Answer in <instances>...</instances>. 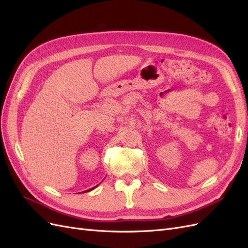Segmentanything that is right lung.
<instances>
[{
    "label": "right lung",
    "instance_id": "add662e5",
    "mask_svg": "<svg viewBox=\"0 0 248 248\" xmlns=\"http://www.w3.org/2000/svg\"><path fill=\"white\" fill-rule=\"evenodd\" d=\"M97 186H95V187H93V188H90V189H88V190H86V191H82V192H89V191H91V190H93L94 188H96Z\"/></svg>",
    "mask_w": 248,
    "mask_h": 248
}]
</instances>
